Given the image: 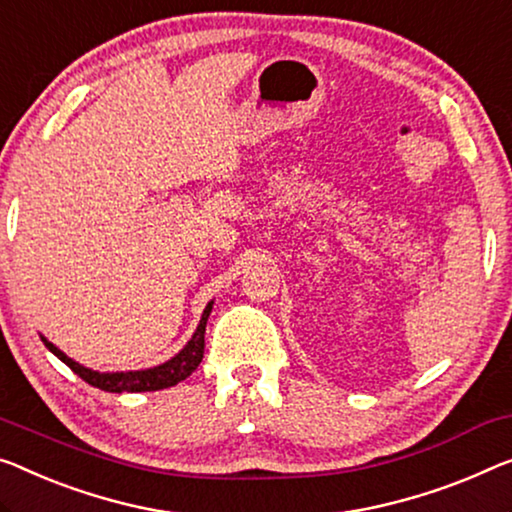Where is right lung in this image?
<instances>
[{"label": "right lung", "mask_w": 512, "mask_h": 512, "mask_svg": "<svg viewBox=\"0 0 512 512\" xmlns=\"http://www.w3.org/2000/svg\"><path fill=\"white\" fill-rule=\"evenodd\" d=\"M211 308H213V301L207 303V308H204V312H202V319H200V324H197L193 338L183 345L179 354H174L170 361L154 365V368H144V370H128V372L91 370V368H85V365H80L78 361H73L71 356H66L59 347L52 345L48 338H43V335H41V340H43V345L59 358L61 363H66L68 368L75 372V375L85 379L87 384H91L94 388H101V391H108V393L163 391V388L177 386L179 381L193 375V372L197 370V365L202 363L204 331H207V319L211 315Z\"/></svg>", "instance_id": "obj_1"}]
</instances>
